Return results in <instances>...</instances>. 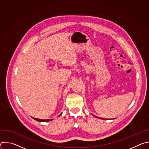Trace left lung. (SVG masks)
<instances>
[{
  "label": "left lung",
  "mask_w": 149,
  "mask_h": 149,
  "mask_svg": "<svg viewBox=\"0 0 149 149\" xmlns=\"http://www.w3.org/2000/svg\"><path fill=\"white\" fill-rule=\"evenodd\" d=\"M93 116H94V117H95L96 118H100V119H102V120H107V119H105V118H100V117H97V116H94V115H93ZM114 119V118H113ZM108 120V119H107Z\"/></svg>",
  "instance_id": "obj_1"
}]
</instances>
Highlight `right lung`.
<instances>
[{
  "instance_id": "add662e5",
  "label": "right lung",
  "mask_w": 149,
  "mask_h": 149,
  "mask_svg": "<svg viewBox=\"0 0 149 149\" xmlns=\"http://www.w3.org/2000/svg\"><path fill=\"white\" fill-rule=\"evenodd\" d=\"M62 114V113L60 114V115H59V117L61 116ZM34 120H35L36 121H39V122H47V121H50V120H52L53 119H47V120H42V119H39V118H33V117H32Z\"/></svg>"
}]
</instances>
